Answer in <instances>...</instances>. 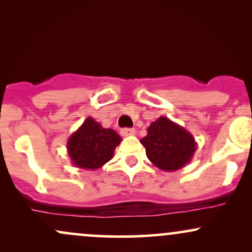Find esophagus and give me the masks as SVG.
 Returning a JSON list of instances; mask_svg holds the SVG:
<instances>
[{
  "mask_svg": "<svg viewBox=\"0 0 252 252\" xmlns=\"http://www.w3.org/2000/svg\"><path fill=\"white\" fill-rule=\"evenodd\" d=\"M135 129H131V128H123L122 130H121V134H122V136H124V137H128V136H132L135 135Z\"/></svg>",
  "mask_w": 252,
  "mask_h": 252,
  "instance_id": "esophagus-1",
  "label": "esophagus"
}]
</instances>
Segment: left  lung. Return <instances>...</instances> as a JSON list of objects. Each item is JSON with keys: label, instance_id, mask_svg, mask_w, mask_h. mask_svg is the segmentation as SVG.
<instances>
[{"label": "left lung", "instance_id": "left-lung-1", "mask_svg": "<svg viewBox=\"0 0 252 252\" xmlns=\"http://www.w3.org/2000/svg\"><path fill=\"white\" fill-rule=\"evenodd\" d=\"M141 143L150 162L164 172H174L186 166L196 150L193 135L163 116L150 124Z\"/></svg>", "mask_w": 252, "mask_h": 252}]
</instances>
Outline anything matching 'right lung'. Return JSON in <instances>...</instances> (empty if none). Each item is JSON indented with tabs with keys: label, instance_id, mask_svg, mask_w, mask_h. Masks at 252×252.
I'll return each instance as SVG.
<instances>
[{
	"label": "right lung",
	"instance_id": "right-lung-1",
	"mask_svg": "<svg viewBox=\"0 0 252 252\" xmlns=\"http://www.w3.org/2000/svg\"><path fill=\"white\" fill-rule=\"evenodd\" d=\"M122 138L115 130L103 128L88 117L67 140L68 156L78 168L94 170L114 158L115 148Z\"/></svg>",
	"mask_w": 252,
	"mask_h": 252
}]
</instances>
